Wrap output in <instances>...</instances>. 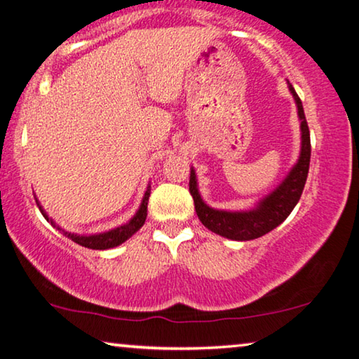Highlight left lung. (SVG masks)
Wrapping results in <instances>:
<instances>
[{"mask_svg":"<svg viewBox=\"0 0 359 359\" xmlns=\"http://www.w3.org/2000/svg\"><path fill=\"white\" fill-rule=\"evenodd\" d=\"M288 90L293 95L298 109V117L302 121V149L297 164L290 169L287 177L274 191L264 196L258 205L248 211H221L210 208L201 200L200 191L196 185V174L194 168L190 170V194L195 201V211L201 224L210 229L211 232L221 235V237L238 240H255L263 237L272 229H276L288 217V214L297 206L299 196L303 194L304 184H306L309 158H311V142H309V128L306 117H304L302 100L298 98L295 88L288 82Z\"/></svg>","mask_w":359,"mask_h":359,"instance_id":"8db88e82","label":"left lung"}]
</instances>
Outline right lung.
I'll use <instances>...</instances> for the list:
<instances>
[{
  "label": "right lung",
  "mask_w": 359,
  "mask_h": 359,
  "mask_svg": "<svg viewBox=\"0 0 359 359\" xmlns=\"http://www.w3.org/2000/svg\"><path fill=\"white\" fill-rule=\"evenodd\" d=\"M149 194H151V187H148L147 191H145V196H143L142 200V205L138 208V211L135 212V216H133L130 221L124 226L121 227H116L112 229V231L108 232H103V233H95V235H77V233H71V232H66L62 231L60 226H56V222L53 221V219L48 217V214L45 212V210L40 206L39 203V208L43 216H45L46 221L51 222V226L57 227V231H62V233L66 235L67 238H71L72 242H76L79 245H82L85 248H92V250H108V248H114L117 245L124 243L127 238H130L133 233H135L138 229H140L143 224H145V219H147V210H148V198Z\"/></svg>",
  "instance_id": "obj_1"
}]
</instances>
